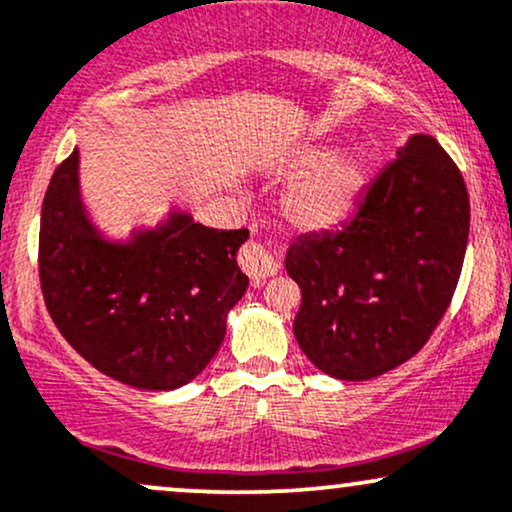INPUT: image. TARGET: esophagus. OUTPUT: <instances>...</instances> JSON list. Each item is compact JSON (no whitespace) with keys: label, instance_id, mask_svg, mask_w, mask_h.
Returning <instances> with one entry per match:
<instances>
[{"label":"esophagus","instance_id":"34e87169","mask_svg":"<svg viewBox=\"0 0 512 512\" xmlns=\"http://www.w3.org/2000/svg\"><path fill=\"white\" fill-rule=\"evenodd\" d=\"M238 262L240 267H243V272L248 274L252 281L269 279V276L279 272V262L274 260L272 250H269L267 245L255 243V240H250V243L243 245V250H240L238 255Z\"/></svg>","mask_w":512,"mask_h":512}]
</instances>
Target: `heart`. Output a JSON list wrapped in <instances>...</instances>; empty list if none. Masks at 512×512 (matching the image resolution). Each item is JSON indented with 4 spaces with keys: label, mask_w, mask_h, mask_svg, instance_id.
<instances>
[{
    "label": "heart",
    "mask_w": 512,
    "mask_h": 512,
    "mask_svg": "<svg viewBox=\"0 0 512 512\" xmlns=\"http://www.w3.org/2000/svg\"><path fill=\"white\" fill-rule=\"evenodd\" d=\"M307 169L283 195V217L300 231L334 229L353 212L357 195L365 183L367 162L360 152H336L322 157L307 150L293 162Z\"/></svg>",
    "instance_id": "heart-1"
}]
</instances>
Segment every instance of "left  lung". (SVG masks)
<instances>
[{
	"label": "left lung",
	"instance_id": "obj_1",
	"mask_svg": "<svg viewBox=\"0 0 512 512\" xmlns=\"http://www.w3.org/2000/svg\"><path fill=\"white\" fill-rule=\"evenodd\" d=\"M338 231L300 236L286 272L303 303L293 322L312 365L374 379L422 350L463 272L470 197L432 135H410Z\"/></svg>",
	"mask_w": 512,
	"mask_h": 512
}]
</instances>
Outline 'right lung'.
Returning <instances> with one entry per match:
<instances>
[{
    "label": "right lung",
    "mask_w": 512,
    "mask_h": 512,
    "mask_svg": "<svg viewBox=\"0 0 512 512\" xmlns=\"http://www.w3.org/2000/svg\"><path fill=\"white\" fill-rule=\"evenodd\" d=\"M248 229L219 231L171 212L126 243L102 238L80 202L78 150L49 181L40 217V286L61 336L121 384L171 391L209 365L248 276Z\"/></svg>",
    "instance_id": "1"
}]
</instances>
